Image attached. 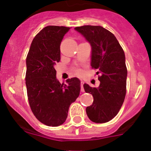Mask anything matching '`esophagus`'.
<instances>
[{
    "label": "esophagus",
    "instance_id": "esophagus-1",
    "mask_svg": "<svg viewBox=\"0 0 151 151\" xmlns=\"http://www.w3.org/2000/svg\"><path fill=\"white\" fill-rule=\"evenodd\" d=\"M85 83V82L83 81H81V92H84V88H83V84Z\"/></svg>",
    "mask_w": 151,
    "mask_h": 151
}]
</instances>
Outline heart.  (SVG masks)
Wrapping results in <instances>:
<instances>
[{
  "instance_id": "heart-1",
  "label": "heart",
  "mask_w": 151,
  "mask_h": 151,
  "mask_svg": "<svg viewBox=\"0 0 151 151\" xmlns=\"http://www.w3.org/2000/svg\"><path fill=\"white\" fill-rule=\"evenodd\" d=\"M76 73H77V74H81V70H76Z\"/></svg>"
}]
</instances>
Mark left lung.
Returning <instances> with one entry per match:
<instances>
[{
  "label": "left lung",
  "mask_w": 151,
  "mask_h": 151,
  "mask_svg": "<svg viewBox=\"0 0 151 151\" xmlns=\"http://www.w3.org/2000/svg\"><path fill=\"white\" fill-rule=\"evenodd\" d=\"M74 29L91 45V65L96 69L98 88L84 84L86 92L93 96L91 106L86 108L88 118L94 123H106L119 112L125 99L127 68L125 54L117 39L101 26L84 25Z\"/></svg>",
  "instance_id": "8db88e82"
}]
</instances>
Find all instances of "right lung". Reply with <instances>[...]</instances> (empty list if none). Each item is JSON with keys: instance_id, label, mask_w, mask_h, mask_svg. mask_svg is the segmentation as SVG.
<instances>
[{"instance_id": "obj_1", "label": "right lung", "mask_w": 151, "mask_h": 151, "mask_svg": "<svg viewBox=\"0 0 151 151\" xmlns=\"http://www.w3.org/2000/svg\"><path fill=\"white\" fill-rule=\"evenodd\" d=\"M70 28L50 25L33 39L26 59L25 83L31 110L45 125L59 126L65 122L70 106L79 96L77 77L60 83L55 65L61 59L60 45Z\"/></svg>"}]
</instances>
